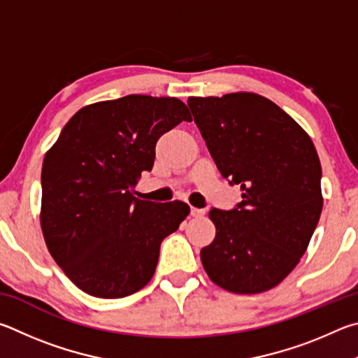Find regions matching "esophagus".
Masks as SVG:
<instances>
[{"instance_id":"34e87169","label":"esophagus","mask_w":358,"mask_h":358,"mask_svg":"<svg viewBox=\"0 0 358 358\" xmlns=\"http://www.w3.org/2000/svg\"><path fill=\"white\" fill-rule=\"evenodd\" d=\"M190 215H192V217H203V215H204V209L192 208V209H190Z\"/></svg>"}]
</instances>
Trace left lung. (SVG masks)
Segmentation results:
<instances>
[{
    "label": "left lung",
    "instance_id": "1",
    "mask_svg": "<svg viewBox=\"0 0 358 358\" xmlns=\"http://www.w3.org/2000/svg\"><path fill=\"white\" fill-rule=\"evenodd\" d=\"M187 103L218 171L242 190L236 209L209 212L217 233L201 250L204 271L234 294L272 289L296 268L321 217L315 144L259 94L189 97Z\"/></svg>",
    "mask_w": 358,
    "mask_h": 358
}]
</instances>
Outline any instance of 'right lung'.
Returning <instances> with one entry per match:
<instances>
[{
  "instance_id": "right-lung-1",
  "label": "right lung",
  "mask_w": 358,
  "mask_h": 358,
  "mask_svg": "<svg viewBox=\"0 0 358 358\" xmlns=\"http://www.w3.org/2000/svg\"><path fill=\"white\" fill-rule=\"evenodd\" d=\"M182 121H192L182 100L130 94L83 106L47 150L42 234L56 264L83 292L121 299L152 278L162 241L190 208L144 201L131 189L152 169L157 140Z\"/></svg>"
}]
</instances>
